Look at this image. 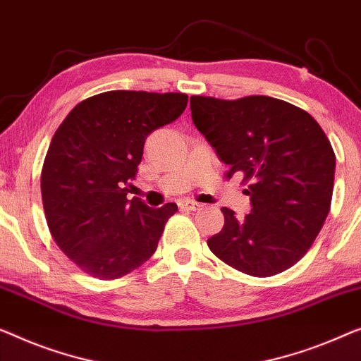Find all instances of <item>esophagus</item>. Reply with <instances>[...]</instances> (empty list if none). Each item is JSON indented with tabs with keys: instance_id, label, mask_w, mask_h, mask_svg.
<instances>
[{
	"instance_id": "1",
	"label": "esophagus",
	"mask_w": 361,
	"mask_h": 361,
	"mask_svg": "<svg viewBox=\"0 0 361 361\" xmlns=\"http://www.w3.org/2000/svg\"><path fill=\"white\" fill-rule=\"evenodd\" d=\"M179 207L182 208V210H190V212H197V210H200V208L203 207L202 203H198V202H193V200H182L180 203H179Z\"/></svg>"
}]
</instances>
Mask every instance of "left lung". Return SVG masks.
I'll return each mask as SVG.
<instances>
[{"instance_id":"left-lung-1","label":"left lung","mask_w":361,"mask_h":361,"mask_svg":"<svg viewBox=\"0 0 361 361\" xmlns=\"http://www.w3.org/2000/svg\"><path fill=\"white\" fill-rule=\"evenodd\" d=\"M192 120L218 158L249 182L250 213L223 207L224 226L207 244L252 276L290 269L314 243L331 210L336 154L310 114L269 96L236 101L192 96Z\"/></svg>"}]
</instances>
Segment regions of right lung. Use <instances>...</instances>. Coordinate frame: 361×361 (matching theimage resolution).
Wrapping results in <instances>:
<instances>
[{
    "instance_id": "obj_1",
    "label": "right lung",
    "mask_w": 361,
    "mask_h": 361,
    "mask_svg": "<svg viewBox=\"0 0 361 361\" xmlns=\"http://www.w3.org/2000/svg\"><path fill=\"white\" fill-rule=\"evenodd\" d=\"M187 94L107 91L78 104L56 130L40 189L55 243L82 271L114 280L143 265L158 247L176 203L151 208L128 200L146 138L172 123Z\"/></svg>"
}]
</instances>
